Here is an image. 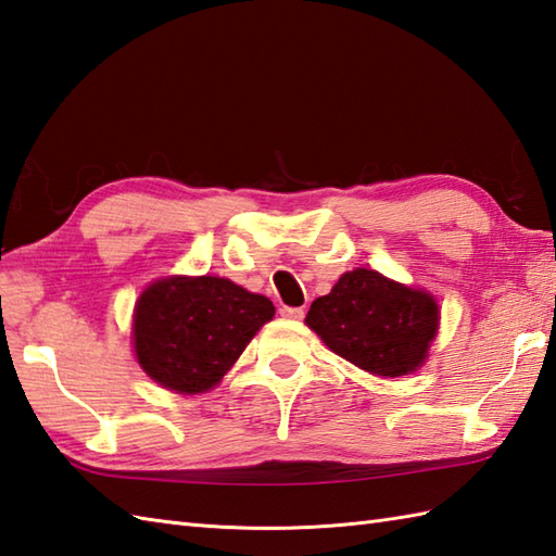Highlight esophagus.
<instances>
[{"instance_id": "esophagus-1", "label": "esophagus", "mask_w": 556, "mask_h": 556, "mask_svg": "<svg viewBox=\"0 0 556 556\" xmlns=\"http://www.w3.org/2000/svg\"><path fill=\"white\" fill-rule=\"evenodd\" d=\"M280 314L286 316V318H292V320L304 318V309H302V306H282Z\"/></svg>"}]
</instances>
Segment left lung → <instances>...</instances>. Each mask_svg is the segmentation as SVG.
<instances>
[{
	"label": "left lung",
	"mask_w": 556,
	"mask_h": 556,
	"mask_svg": "<svg viewBox=\"0 0 556 556\" xmlns=\"http://www.w3.org/2000/svg\"><path fill=\"white\" fill-rule=\"evenodd\" d=\"M304 320L342 359L374 376L397 378L426 362L440 309L426 290L406 288L378 270L354 268L314 300Z\"/></svg>",
	"instance_id": "obj_1"
}]
</instances>
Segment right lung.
<instances>
[{"instance_id":"add662e5","label":"right lung","mask_w":556,"mask_h":556,"mask_svg":"<svg viewBox=\"0 0 556 556\" xmlns=\"http://www.w3.org/2000/svg\"><path fill=\"white\" fill-rule=\"evenodd\" d=\"M276 306L218 276H170L147 288L132 314V348L142 371L166 390H212Z\"/></svg>"}]
</instances>
